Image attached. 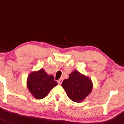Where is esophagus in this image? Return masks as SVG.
<instances>
[{
    "mask_svg": "<svg viewBox=\"0 0 124 124\" xmlns=\"http://www.w3.org/2000/svg\"><path fill=\"white\" fill-rule=\"evenodd\" d=\"M62 81H63V79H62V78H61V79H59L57 81V82H58V84H59V85H61V84H62Z\"/></svg>",
    "mask_w": 124,
    "mask_h": 124,
    "instance_id": "obj_1",
    "label": "esophagus"
}]
</instances>
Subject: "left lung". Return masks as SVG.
<instances>
[{"instance_id":"8db88e82","label":"left lung","mask_w":124,"mask_h":124,"mask_svg":"<svg viewBox=\"0 0 124 124\" xmlns=\"http://www.w3.org/2000/svg\"><path fill=\"white\" fill-rule=\"evenodd\" d=\"M62 86L72 101L80 103L91 93L93 83L88 77L75 70L70 74L68 79L64 80Z\"/></svg>"}]
</instances>
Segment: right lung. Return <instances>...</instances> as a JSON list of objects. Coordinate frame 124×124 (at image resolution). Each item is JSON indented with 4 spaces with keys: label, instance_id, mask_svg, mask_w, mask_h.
I'll return each instance as SVG.
<instances>
[{
    "label": "right lung",
    "instance_id": "add662e5",
    "mask_svg": "<svg viewBox=\"0 0 124 124\" xmlns=\"http://www.w3.org/2000/svg\"><path fill=\"white\" fill-rule=\"evenodd\" d=\"M27 85L28 89L35 98L42 99L58 84L54 81L53 75H48L45 70L41 68L29 74Z\"/></svg>",
    "mask_w": 124,
    "mask_h": 124
}]
</instances>
